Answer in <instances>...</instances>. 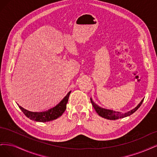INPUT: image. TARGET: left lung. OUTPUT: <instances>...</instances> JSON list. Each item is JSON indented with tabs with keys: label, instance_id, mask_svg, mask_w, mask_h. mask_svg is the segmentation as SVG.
Listing matches in <instances>:
<instances>
[{
	"label": "left lung",
	"instance_id": "left-lung-1",
	"mask_svg": "<svg viewBox=\"0 0 157 157\" xmlns=\"http://www.w3.org/2000/svg\"><path fill=\"white\" fill-rule=\"evenodd\" d=\"M143 101H144V99L141 101V102H140V104L137 106H136L135 108L129 111V112H126V113H121V112H115V111L101 108L98 105H97V104H95L93 101L92 98H90V102H91V104L93 106V108L96 110L97 113L100 116V117H102L105 119H109V120H115V119H118L119 118H124V117H128V116H130V115L133 114L136 112V111L140 107V105H141V104H142Z\"/></svg>",
	"mask_w": 157,
	"mask_h": 157
}]
</instances>
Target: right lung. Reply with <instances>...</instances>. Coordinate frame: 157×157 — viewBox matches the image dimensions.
Wrapping results in <instances>:
<instances>
[{
  "mask_svg": "<svg viewBox=\"0 0 157 157\" xmlns=\"http://www.w3.org/2000/svg\"><path fill=\"white\" fill-rule=\"evenodd\" d=\"M70 93H71V91H70L66 95V97L57 105H55L53 108L45 111V112H33L24 109L20 105H19V107L21 109L23 113L26 115V117L31 120L42 123L52 121L60 117L64 112V111L67 109V104L68 103Z\"/></svg>",
  "mask_w": 157,
  "mask_h": 157,
  "instance_id": "1",
  "label": "right lung"
}]
</instances>
